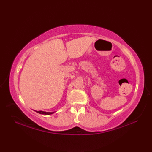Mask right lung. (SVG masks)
Here are the masks:
<instances>
[{
  "mask_svg": "<svg viewBox=\"0 0 152 152\" xmlns=\"http://www.w3.org/2000/svg\"><path fill=\"white\" fill-rule=\"evenodd\" d=\"M35 112H37V113H39L40 114H44V115H50L52 114L55 112H44V111H36L34 110Z\"/></svg>",
  "mask_w": 152,
  "mask_h": 152,
  "instance_id": "right-lung-1",
  "label": "right lung"
}]
</instances>
